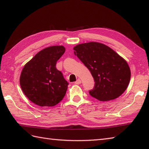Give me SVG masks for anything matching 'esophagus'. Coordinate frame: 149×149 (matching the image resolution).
Returning <instances> with one entry per match:
<instances>
[{"instance_id": "esophagus-1", "label": "esophagus", "mask_w": 149, "mask_h": 149, "mask_svg": "<svg viewBox=\"0 0 149 149\" xmlns=\"http://www.w3.org/2000/svg\"><path fill=\"white\" fill-rule=\"evenodd\" d=\"M74 83H75V84H80V83H81V80H80V79H77V81H76V82H75Z\"/></svg>"}]
</instances>
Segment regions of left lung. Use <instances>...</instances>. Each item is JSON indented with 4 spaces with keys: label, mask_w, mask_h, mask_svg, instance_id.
<instances>
[{
    "label": "left lung",
    "mask_w": 149,
    "mask_h": 149,
    "mask_svg": "<svg viewBox=\"0 0 149 149\" xmlns=\"http://www.w3.org/2000/svg\"><path fill=\"white\" fill-rule=\"evenodd\" d=\"M74 53L89 69L95 86L89 93L101 101L113 100L128 86L131 71L123 57L105 44L90 42L78 44Z\"/></svg>",
    "instance_id": "1"
}]
</instances>
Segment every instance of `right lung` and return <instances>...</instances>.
I'll list each match as a JSON object with an SVG mask.
<instances>
[{"instance_id": "obj_1", "label": "right lung", "mask_w": 149, "mask_h": 149, "mask_svg": "<svg viewBox=\"0 0 149 149\" xmlns=\"http://www.w3.org/2000/svg\"><path fill=\"white\" fill-rule=\"evenodd\" d=\"M65 52L63 46L44 48L22 69L19 79L21 88L26 97L36 105L55 106L64 97L69 84L56 65Z\"/></svg>"}]
</instances>
